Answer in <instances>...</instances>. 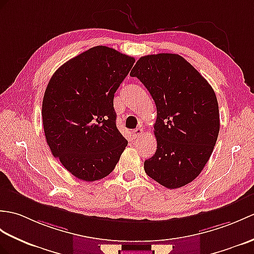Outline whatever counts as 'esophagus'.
Instances as JSON below:
<instances>
[{"instance_id":"34e87169","label":"esophagus","mask_w":254,"mask_h":254,"mask_svg":"<svg viewBox=\"0 0 254 254\" xmlns=\"http://www.w3.org/2000/svg\"><path fill=\"white\" fill-rule=\"evenodd\" d=\"M143 133H144V129L141 128V127H137V128H135L134 131H133V136H134V138L138 139V138L141 137V135H143Z\"/></svg>"}]
</instances>
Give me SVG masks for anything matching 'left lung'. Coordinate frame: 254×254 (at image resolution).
Wrapping results in <instances>:
<instances>
[{
	"label": "left lung",
	"mask_w": 254,
	"mask_h": 254,
	"mask_svg": "<svg viewBox=\"0 0 254 254\" xmlns=\"http://www.w3.org/2000/svg\"><path fill=\"white\" fill-rule=\"evenodd\" d=\"M129 75L146 86L157 107V150L144 162L146 174L169 190L185 186L207 164L219 136L213 88L186 60L169 53L140 57Z\"/></svg>",
	"instance_id": "8db88e82"
}]
</instances>
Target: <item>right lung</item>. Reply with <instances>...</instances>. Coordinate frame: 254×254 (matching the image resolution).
Instances as JSON below:
<instances>
[{"label":"right lung","instance_id":"right-lung-1","mask_svg":"<svg viewBox=\"0 0 254 254\" xmlns=\"http://www.w3.org/2000/svg\"><path fill=\"white\" fill-rule=\"evenodd\" d=\"M134 63L131 56L98 45L64 63L47 84L45 138L53 156L75 178H106L127 146L116 126L114 97Z\"/></svg>","mask_w":254,"mask_h":254}]
</instances>
